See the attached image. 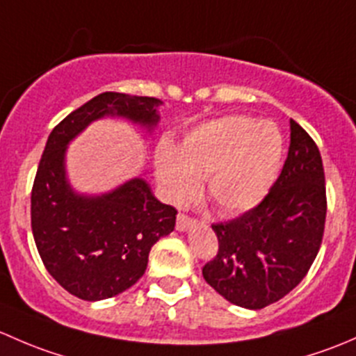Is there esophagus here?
<instances>
[{
	"label": "esophagus",
	"mask_w": 356,
	"mask_h": 356,
	"mask_svg": "<svg viewBox=\"0 0 356 356\" xmlns=\"http://www.w3.org/2000/svg\"><path fill=\"white\" fill-rule=\"evenodd\" d=\"M192 225H193V221L188 218V216L178 214V218H177V229H178V232H185V229H188Z\"/></svg>",
	"instance_id": "1"
}]
</instances>
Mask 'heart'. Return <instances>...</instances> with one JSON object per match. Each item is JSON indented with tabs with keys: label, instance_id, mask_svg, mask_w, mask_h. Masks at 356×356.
I'll return each mask as SVG.
<instances>
[{
	"label": "heart",
	"instance_id": "b5f03b06",
	"mask_svg": "<svg viewBox=\"0 0 356 356\" xmlns=\"http://www.w3.org/2000/svg\"><path fill=\"white\" fill-rule=\"evenodd\" d=\"M283 157L276 124L228 116L193 128L179 149L163 145L156 154V178L171 204L188 202L205 178L207 195L221 212L257 205L273 183Z\"/></svg>",
	"mask_w": 356,
	"mask_h": 356
}]
</instances>
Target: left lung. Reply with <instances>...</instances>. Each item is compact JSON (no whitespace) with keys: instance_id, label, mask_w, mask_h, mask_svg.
I'll return each mask as SVG.
<instances>
[{"instance_id":"left-lung-1","label":"left lung","mask_w":356,"mask_h":356,"mask_svg":"<svg viewBox=\"0 0 356 356\" xmlns=\"http://www.w3.org/2000/svg\"><path fill=\"white\" fill-rule=\"evenodd\" d=\"M289 130L288 157L262 202L212 225L219 250L204 266V280L243 309H264L298 286L324 236L327 200L321 152L295 120Z\"/></svg>"}]
</instances>
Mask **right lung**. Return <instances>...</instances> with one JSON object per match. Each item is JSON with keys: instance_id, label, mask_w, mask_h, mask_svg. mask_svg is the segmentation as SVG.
Listing matches in <instances>:
<instances>
[{"instance_id": "1", "label": "right lung", "mask_w": 356, "mask_h": 356, "mask_svg": "<svg viewBox=\"0 0 356 356\" xmlns=\"http://www.w3.org/2000/svg\"><path fill=\"white\" fill-rule=\"evenodd\" d=\"M161 104L156 97L102 92L47 137L32 186V234L47 273L76 298L97 302L134 286L147 269L152 245L175 229L177 209L159 202L140 177L102 195L76 193L65 168L68 144L106 116L152 131Z\"/></svg>"}]
</instances>
